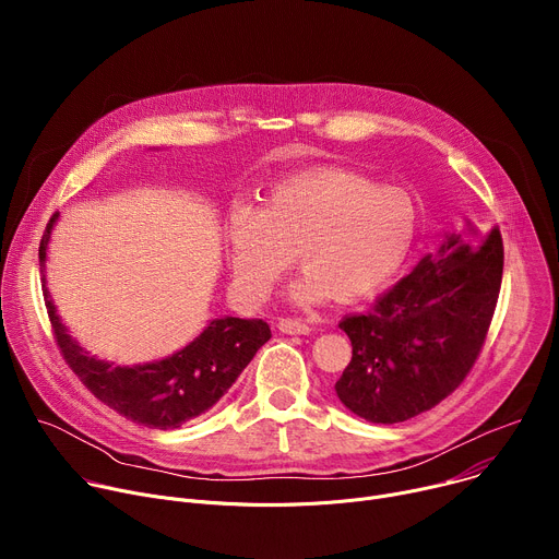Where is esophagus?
Wrapping results in <instances>:
<instances>
[{"mask_svg":"<svg viewBox=\"0 0 559 559\" xmlns=\"http://www.w3.org/2000/svg\"><path fill=\"white\" fill-rule=\"evenodd\" d=\"M278 330L283 334H292V336H305L311 332V328L305 321H300V318H281Z\"/></svg>","mask_w":559,"mask_h":559,"instance_id":"obj_1","label":"esophagus"}]
</instances>
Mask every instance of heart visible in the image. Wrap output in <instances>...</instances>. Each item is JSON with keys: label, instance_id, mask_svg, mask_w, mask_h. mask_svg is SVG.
Masks as SVG:
<instances>
[{"label": "heart", "instance_id": "b5f03b06", "mask_svg": "<svg viewBox=\"0 0 559 559\" xmlns=\"http://www.w3.org/2000/svg\"><path fill=\"white\" fill-rule=\"evenodd\" d=\"M414 199L347 170H309L274 183L261 210L234 203L225 216V259L236 294L250 305L270 298L294 265L292 305L330 298L354 302L378 292L407 259L416 238Z\"/></svg>", "mask_w": 559, "mask_h": 559}]
</instances>
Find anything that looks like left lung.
Returning <instances> with one entry per match:
<instances>
[{"instance_id":"obj_1","label":"left lung","mask_w":559,"mask_h":559,"mask_svg":"<svg viewBox=\"0 0 559 559\" xmlns=\"http://www.w3.org/2000/svg\"><path fill=\"white\" fill-rule=\"evenodd\" d=\"M502 267L500 229L485 234L466 221L371 311L343 318L352 362L336 382L341 403L367 423L393 425L444 401L480 356Z\"/></svg>"}]
</instances>
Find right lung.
Masks as SVG:
<instances>
[{
  "instance_id": "obj_1",
  "label": "right lung",
  "mask_w": 559,
  "mask_h": 559,
  "mask_svg": "<svg viewBox=\"0 0 559 559\" xmlns=\"http://www.w3.org/2000/svg\"><path fill=\"white\" fill-rule=\"evenodd\" d=\"M59 212L46 225L39 243V265L46 270V250ZM44 300L57 345L82 382L128 420L150 429H177L212 409L254 354L272 338L261 318H214L183 349L168 358L121 367L91 356L61 323L44 276Z\"/></svg>"
}]
</instances>
